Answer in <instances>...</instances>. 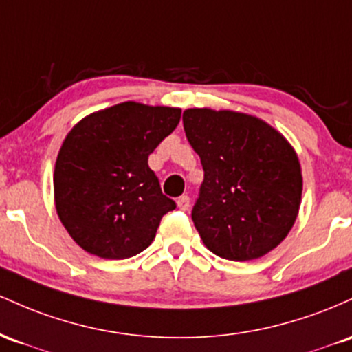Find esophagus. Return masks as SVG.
Instances as JSON below:
<instances>
[{
  "label": "esophagus",
  "mask_w": 352,
  "mask_h": 352,
  "mask_svg": "<svg viewBox=\"0 0 352 352\" xmlns=\"http://www.w3.org/2000/svg\"><path fill=\"white\" fill-rule=\"evenodd\" d=\"M177 208L181 209V211H188L189 209V196L183 195L177 197Z\"/></svg>",
  "instance_id": "34e87169"
}]
</instances>
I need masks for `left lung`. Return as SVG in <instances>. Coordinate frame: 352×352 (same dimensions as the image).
Returning a JSON list of instances; mask_svg holds the SVG:
<instances>
[{"mask_svg":"<svg viewBox=\"0 0 352 352\" xmlns=\"http://www.w3.org/2000/svg\"><path fill=\"white\" fill-rule=\"evenodd\" d=\"M183 124L204 171L191 218L208 250L229 261H251L274 250L301 204L294 149L250 114L186 109Z\"/></svg>","mask_w":352,"mask_h":352,"instance_id":"1","label":"left lung"}]
</instances>
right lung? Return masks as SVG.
<instances>
[{"label":"right lung","instance_id":"add662e5","mask_svg":"<svg viewBox=\"0 0 352 352\" xmlns=\"http://www.w3.org/2000/svg\"><path fill=\"white\" fill-rule=\"evenodd\" d=\"M181 109L121 102L80 121L54 166V201L63 226L85 251L104 259L140 254L176 203L148 166Z\"/></svg>","mask_w":352,"mask_h":352}]
</instances>
